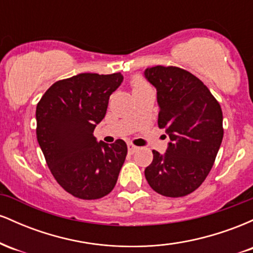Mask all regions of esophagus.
Instances as JSON below:
<instances>
[{"label": "esophagus", "instance_id": "1", "mask_svg": "<svg viewBox=\"0 0 253 253\" xmlns=\"http://www.w3.org/2000/svg\"><path fill=\"white\" fill-rule=\"evenodd\" d=\"M127 147H128V152L129 153H134L135 151L138 150V147H136L135 145H133V144H130V143L127 144Z\"/></svg>", "mask_w": 253, "mask_h": 253}]
</instances>
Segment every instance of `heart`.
<instances>
[{"mask_svg":"<svg viewBox=\"0 0 253 253\" xmlns=\"http://www.w3.org/2000/svg\"><path fill=\"white\" fill-rule=\"evenodd\" d=\"M132 86H133V91H135V90H139V89H144L146 88L147 83L145 82L141 77H135L134 80L132 81Z\"/></svg>","mask_w":253,"mask_h":253,"instance_id":"heart-1","label":"heart"}]
</instances>
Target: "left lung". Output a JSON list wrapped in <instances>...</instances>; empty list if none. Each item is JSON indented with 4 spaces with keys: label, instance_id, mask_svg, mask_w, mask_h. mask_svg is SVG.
I'll return each instance as SVG.
<instances>
[{
    "label": "left lung",
    "instance_id": "obj_1",
    "mask_svg": "<svg viewBox=\"0 0 253 253\" xmlns=\"http://www.w3.org/2000/svg\"><path fill=\"white\" fill-rule=\"evenodd\" d=\"M144 76L157 90L158 126L169 135L167 152L153 150L145 169L150 187L168 197L196 190L215 161L221 145V107L210 89L190 72L176 66H153Z\"/></svg>",
    "mask_w": 253,
    "mask_h": 253
}]
</instances>
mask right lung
Returning <instances> with one entry per match:
<instances>
[{
	"label": "right lung",
	"mask_w": 253,
	"mask_h": 253,
	"mask_svg": "<svg viewBox=\"0 0 253 253\" xmlns=\"http://www.w3.org/2000/svg\"><path fill=\"white\" fill-rule=\"evenodd\" d=\"M120 72L80 74L58 81L37 106V138L46 163L60 187L78 199L96 200L115 187L127 145L97 141L109 96L123 83Z\"/></svg>",
	"instance_id": "1"
}]
</instances>
